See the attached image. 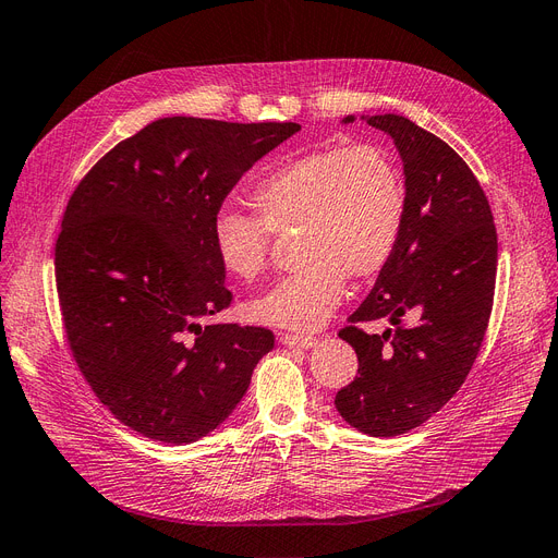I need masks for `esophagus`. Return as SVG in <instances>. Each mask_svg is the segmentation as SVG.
I'll return each mask as SVG.
<instances>
[{"label": "esophagus", "mask_w": 558, "mask_h": 558, "mask_svg": "<svg viewBox=\"0 0 558 558\" xmlns=\"http://www.w3.org/2000/svg\"><path fill=\"white\" fill-rule=\"evenodd\" d=\"M281 343H286L288 348H314L318 343L316 337L311 333H281Z\"/></svg>", "instance_id": "obj_1"}]
</instances>
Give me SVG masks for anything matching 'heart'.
<instances>
[{"label": "heart", "instance_id": "1", "mask_svg": "<svg viewBox=\"0 0 558 558\" xmlns=\"http://www.w3.org/2000/svg\"><path fill=\"white\" fill-rule=\"evenodd\" d=\"M254 213L219 208L213 247L240 281L263 275L272 235L298 229V270L244 308L250 320L318 329L345 295L348 277L371 279L393 258L408 215V185L383 144L323 146L267 169L250 190Z\"/></svg>", "mask_w": 558, "mask_h": 558}]
</instances>
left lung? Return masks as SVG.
I'll list each match as a JSON object with an SVG mask.
<instances>
[{"mask_svg":"<svg viewBox=\"0 0 558 558\" xmlns=\"http://www.w3.org/2000/svg\"><path fill=\"white\" fill-rule=\"evenodd\" d=\"M366 123L391 135L403 158L408 215L393 258L339 331L360 368L333 405L352 428L393 437L447 405L476 362L493 314L497 229L474 171L447 142L400 114ZM408 313L414 324L402 323ZM377 317L395 329L359 327Z\"/></svg>","mask_w":558,"mask_h":558,"instance_id":"obj_1","label":"left lung"}]
</instances>
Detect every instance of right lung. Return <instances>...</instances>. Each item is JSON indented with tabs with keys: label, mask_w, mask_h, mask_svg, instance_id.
<instances>
[{
	"label": "right lung",
	"mask_w": 558,
	"mask_h": 558,
	"mask_svg": "<svg viewBox=\"0 0 558 558\" xmlns=\"http://www.w3.org/2000/svg\"><path fill=\"white\" fill-rule=\"evenodd\" d=\"M298 123L169 117L119 142L65 206L54 277L65 341L100 403L167 444L215 430L250 389L275 333L198 325L231 306L213 217Z\"/></svg>",
	"instance_id": "obj_1"
}]
</instances>
